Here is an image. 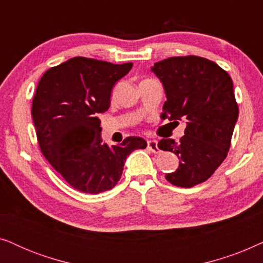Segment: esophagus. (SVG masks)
Returning <instances> with one entry per match:
<instances>
[{"mask_svg": "<svg viewBox=\"0 0 263 263\" xmlns=\"http://www.w3.org/2000/svg\"><path fill=\"white\" fill-rule=\"evenodd\" d=\"M147 148H148L151 152H153V153H160V149H159V147H158L157 140H148V141H147Z\"/></svg>", "mask_w": 263, "mask_h": 263, "instance_id": "esophagus-1", "label": "esophagus"}]
</instances>
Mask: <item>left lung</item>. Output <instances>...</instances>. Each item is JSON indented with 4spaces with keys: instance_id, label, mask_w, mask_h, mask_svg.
Wrapping results in <instances>:
<instances>
[{
    "instance_id": "obj_1",
    "label": "left lung",
    "mask_w": 263,
    "mask_h": 263,
    "mask_svg": "<svg viewBox=\"0 0 263 263\" xmlns=\"http://www.w3.org/2000/svg\"><path fill=\"white\" fill-rule=\"evenodd\" d=\"M151 70L166 95L160 117L186 124L178 142L161 139L158 143L179 159L177 170L165 178L192 188L207 181L228 156L238 120L232 80L217 63L199 56L170 57L154 63Z\"/></svg>"
}]
</instances>
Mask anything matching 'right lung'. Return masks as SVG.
<instances>
[{"label": "right lung", "mask_w": 263, "mask_h": 263, "mask_svg": "<svg viewBox=\"0 0 263 263\" xmlns=\"http://www.w3.org/2000/svg\"><path fill=\"white\" fill-rule=\"evenodd\" d=\"M132 67L74 57L46 70L37 86L31 114L42 153L79 192L112 189L129 154L146 148L139 136L109 147L100 135L98 114L109 109L114 85Z\"/></svg>", "instance_id": "obj_1"}]
</instances>
